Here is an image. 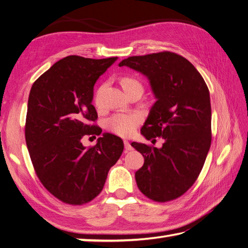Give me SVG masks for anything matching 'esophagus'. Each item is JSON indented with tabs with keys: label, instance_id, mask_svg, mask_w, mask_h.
<instances>
[{
	"label": "esophagus",
	"instance_id": "esophagus-1",
	"mask_svg": "<svg viewBox=\"0 0 248 248\" xmlns=\"http://www.w3.org/2000/svg\"><path fill=\"white\" fill-rule=\"evenodd\" d=\"M124 148H125V151H126V152H128V151L133 150V146L130 145V143L128 142L127 140H124Z\"/></svg>",
	"mask_w": 248,
	"mask_h": 248
}]
</instances>
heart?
Here are the masks:
<instances>
[{"label":"heart","instance_id":"heart-1","mask_svg":"<svg viewBox=\"0 0 248 248\" xmlns=\"http://www.w3.org/2000/svg\"><path fill=\"white\" fill-rule=\"evenodd\" d=\"M120 83L122 85L125 93L129 95L134 91H140L143 92V85L137 78L131 77V76H123L120 78ZM105 90V85L98 88L94 94V104L100 106L102 103V96ZM141 123V118L138 114L135 113H117L112 118L107 121V128L115 135L120 137H129V136L135 133L136 128L138 127Z\"/></svg>","mask_w":248,"mask_h":248}]
</instances>
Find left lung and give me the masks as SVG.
Returning <instances> with one entry per match:
<instances>
[{"mask_svg":"<svg viewBox=\"0 0 248 248\" xmlns=\"http://www.w3.org/2000/svg\"><path fill=\"white\" fill-rule=\"evenodd\" d=\"M119 66L148 77L156 102L141 134L165 140L159 149L131 143L144 157L135 173L138 188L157 202L179 198L198 178L211 146L209 89L188 60L170 51L129 57Z\"/></svg>","mask_w":248,"mask_h":248,"instance_id":"obj_1","label":"left lung"}]
</instances>
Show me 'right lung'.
<instances>
[{
	"instance_id": "1",
	"label": "right lung",
	"mask_w": 248,
	"mask_h": 248,
	"mask_svg": "<svg viewBox=\"0 0 248 248\" xmlns=\"http://www.w3.org/2000/svg\"><path fill=\"white\" fill-rule=\"evenodd\" d=\"M115 58L69 55L35 81L29 95L25 141L39 181L64 203H88L103 190L108 171L124 150L118 136L105 133L91 148L85 135L102 134L92 105L94 84Z\"/></svg>"
}]
</instances>
